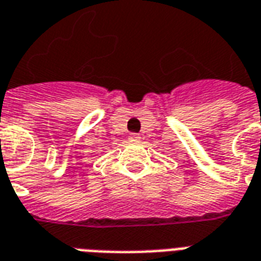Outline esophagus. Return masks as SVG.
<instances>
[{
  "label": "esophagus",
  "instance_id": "1",
  "mask_svg": "<svg viewBox=\"0 0 261 261\" xmlns=\"http://www.w3.org/2000/svg\"><path fill=\"white\" fill-rule=\"evenodd\" d=\"M128 140L138 141V140H140V136H138V134H134V133H133V134H130V138H128Z\"/></svg>",
  "mask_w": 261,
  "mask_h": 261
}]
</instances>
